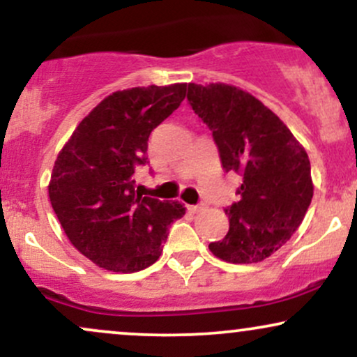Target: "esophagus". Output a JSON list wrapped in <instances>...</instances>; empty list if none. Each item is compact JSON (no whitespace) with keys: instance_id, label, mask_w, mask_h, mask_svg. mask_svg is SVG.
Wrapping results in <instances>:
<instances>
[{"instance_id":"obj_1","label":"esophagus","mask_w":357,"mask_h":357,"mask_svg":"<svg viewBox=\"0 0 357 357\" xmlns=\"http://www.w3.org/2000/svg\"><path fill=\"white\" fill-rule=\"evenodd\" d=\"M188 211H191V213H198L199 210H203V206L202 204H188Z\"/></svg>"}]
</instances>
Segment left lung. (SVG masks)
<instances>
[{
  "label": "left lung",
  "mask_w": 357,
  "mask_h": 357,
  "mask_svg": "<svg viewBox=\"0 0 357 357\" xmlns=\"http://www.w3.org/2000/svg\"><path fill=\"white\" fill-rule=\"evenodd\" d=\"M188 102L213 132L221 166L236 173L230 230L210 243L230 264H257L290 240L312 202L310 161L284 122L260 100L227 84H188Z\"/></svg>",
  "instance_id": "8db88e82"
}]
</instances>
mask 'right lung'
<instances>
[{"label":"right lung","instance_id":"right-lung-1","mask_svg":"<svg viewBox=\"0 0 357 357\" xmlns=\"http://www.w3.org/2000/svg\"><path fill=\"white\" fill-rule=\"evenodd\" d=\"M186 84L114 92L89 114L60 151L48 186L52 208L82 255L105 270L132 273L158 260L179 202L136 191L151 132L181 105Z\"/></svg>","mask_w":357,"mask_h":357}]
</instances>
